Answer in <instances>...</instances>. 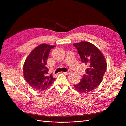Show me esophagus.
Segmentation results:
<instances>
[{"label": "esophagus", "instance_id": "obj_1", "mask_svg": "<svg viewBox=\"0 0 126 126\" xmlns=\"http://www.w3.org/2000/svg\"><path fill=\"white\" fill-rule=\"evenodd\" d=\"M64 74H65V75H70V73H71V71H67V72H63Z\"/></svg>", "mask_w": 126, "mask_h": 126}]
</instances>
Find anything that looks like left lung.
<instances>
[{
    "label": "left lung",
    "instance_id": "8db88e82",
    "mask_svg": "<svg viewBox=\"0 0 126 126\" xmlns=\"http://www.w3.org/2000/svg\"><path fill=\"white\" fill-rule=\"evenodd\" d=\"M78 50L81 61L86 65V73L74 87L81 93H88L101 83L106 69L105 57L98 48L87 41L73 44Z\"/></svg>",
    "mask_w": 126,
    "mask_h": 126
}]
</instances>
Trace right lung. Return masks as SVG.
<instances>
[{"mask_svg": "<svg viewBox=\"0 0 126 126\" xmlns=\"http://www.w3.org/2000/svg\"><path fill=\"white\" fill-rule=\"evenodd\" d=\"M55 45L42 44L35 47L29 55L23 65V76L32 88L44 91L49 87L55 78L48 75L47 61L50 50Z\"/></svg>", "mask_w": 126, "mask_h": 126, "instance_id": "add662e5", "label": "right lung"}]
</instances>
